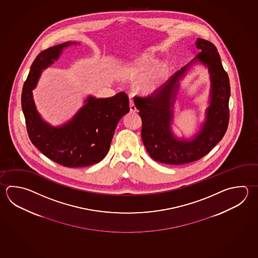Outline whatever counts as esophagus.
Masks as SVG:
<instances>
[{"instance_id":"esophagus-1","label":"esophagus","mask_w":258,"mask_h":258,"mask_svg":"<svg viewBox=\"0 0 258 258\" xmlns=\"http://www.w3.org/2000/svg\"><path fill=\"white\" fill-rule=\"evenodd\" d=\"M130 108H131V111L132 112L137 111V107L136 106H135V104H134L133 99L130 100Z\"/></svg>"}]
</instances>
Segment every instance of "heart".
<instances>
[{
    "label": "heart",
    "instance_id": "1",
    "mask_svg": "<svg viewBox=\"0 0 258 258\" xmlns=\"http://www.w3.org/2000/svg\"><path fill=\"white\" fill-rule=\"evenodd\" d=\"M154 63H155V60L153 57H151L150 55H145L134 64L125 68L124 73L126 75L136 76L138 74L142 73V72L148 70ZM159 75H161V74H159ZM155 82L154 78H152L151 80H147L142 84V88H145V89H152V88H155Z\"/></svg>",
    "mask_w": 258,
    "mask_h": 258
}]
</instances>
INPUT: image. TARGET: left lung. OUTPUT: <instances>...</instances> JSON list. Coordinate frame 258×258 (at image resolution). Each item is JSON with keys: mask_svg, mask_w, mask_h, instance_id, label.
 Returning a JSON list of instances; mask_svg holds the SVG:
<instances>
[{"mask_svg": "<svg viewBox=\"0 0 258 258\" xmlns=\"http://www.w3.org/2000/svg\"><path fill=\"white\" fill-rule=\"evenodd\" d=\"M196 47L201 50L190 63L169 79L166 85L146 97H135L134 103L142 120L141 138L153 160L164 164L180 165L198 161L208 154L224 138L229 123L230 82L218 51L213 43L198 38ZM198 60L209 67L212 91L207 121L191 141L179 140L173 136L170 122L178 78L190 64Z\"/></svg>", "mask_w": 258, "mask_h": 258, "instance_id": "obj_1", "label": "left lung"}]
</instances>
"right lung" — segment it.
Segmentation results:
<instances>
[{
	"mask_svg": "<svg viewBox=\"0 0 258 258\" xmlns=\"http://www.w3.org/2000/svg\"><path fill=\"white\" fill-rule=\"evenodd\" d=\"M75 42L54 45L42 51L30 69L22 91V108L30 141L43 154L58 164L78 168L102 161L108 152L117 123L130 111L125 92L114 97H89L71 121L60 127L50 126L40 117L32 90L42 69L57 60L64 47Z\"/></svg>",
	"mask_w": 258,
	"mask_h": 258,
	"instance_id": "right-lung-1",
	"label": "right lung"
}]
</instances>
